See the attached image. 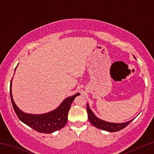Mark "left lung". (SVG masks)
Masks as SVG:
<instances>
[{
    "label": "left lung",
    "mask_w": 154,
    "mask_h": 154,
    "mask_svg": "<svg viewBox=\"0 0 154 154\" xmlns=\"http://www.w3.org/2000/svg\"><path fill=\"white\" fill-rule=\"evenodd\" d=\"M87 111H88V119H89L90 122H91L93 126H95V128L98 129H101L103 130H106L108 132H117L119 130H121L126 128L127 126L130 124L133 119L130 120V121L127 122L125 123H110L107 122L103 121L98 119V117H96L94 115V114L93 113V111L91 110V109L89 108V106L87 104Z\"/></svg>",
    "instance_id": "left-lung-1"
}]
</instances>
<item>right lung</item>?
<instances>
[{
    "instance_id": "right-lung-1",
    "label": "right lung",
    "mask_w": 154,
    "mask_h": 154,
    "mask_svg": "<svg viewBox=\"0 0 154 154\" xmlns=\"http://www.w3.org/2000/svg\"><path fill=\"white\" fill-rule=\"evenodd\" d=\"M11 81L10 84L11 100L16 114L22 122L26 124L37 132L47 134L59 130L66 125L68 120L67 116L71 107V104L76 96L79 95V93L66 98L56 110L51 112L44 114H26L21 111L14 101L11 93Z\"/></svg>"
}]
</instances>
